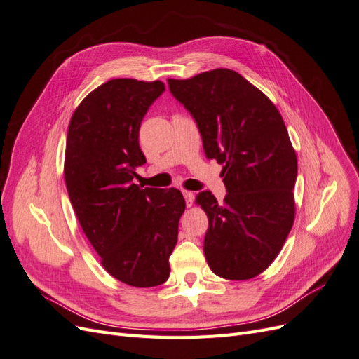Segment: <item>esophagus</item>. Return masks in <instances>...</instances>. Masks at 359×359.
<instances>
[{"label": "esophagus", "instance_id": "esophagus-1", "mask_svg": "<svg viewBox=\"0 0 359 359\" xmlns=\"http://www.w3.org/2000/svg\"><path fill=\"white\" fill-rule=\"evenodd\" d=\"M182 194H184V199H186L187 208H190V206L194 203V193L193 191H187V190H182Z\"/></svg>", "mask_w": 359, "mask_h": 359}]
</instances>
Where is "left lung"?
I'll return each instance as SVG.
<instances>
[{
	"label": "left lung",
	"instance_id": "left-lung-1",
	"mask_svg": "<svg viewBox=\"0 0 359 359\" xmlns=\"http://www.w3.org/2000/svg\"><path fill=\"white\" fill-rule=\"evenodd\" d=\"M172 95L191 114L208 158L223 165L222 203L201 191L208 215L203 253L227 280L259 276L280 253L295 220L298 161L274 103L229 69L168 79Z\"/></svg>",
	"mask_w": 359,
	"mask_h": 359
}]
</instances>
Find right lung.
I'll return each mask as SVG.
<instances>
[{
    "label": "right lung",
    "instance_id": "obj_1",
    "mask_svg": "<svg viewBox=\"0 0 359 359\" xmlns=\"http://www.w3.org/2000/svg\"><path fill=\"white\" fill-rule=\"evenodd\" d=\"M165 91L161 81L112 79L91 91L70 119L64 178L73 210L103 268L133 287L169 278L186 201L177 189H140V123Z\"/></svg>",
    "mask_w": 359,
    "mask_h": 359
}]
</instances>
